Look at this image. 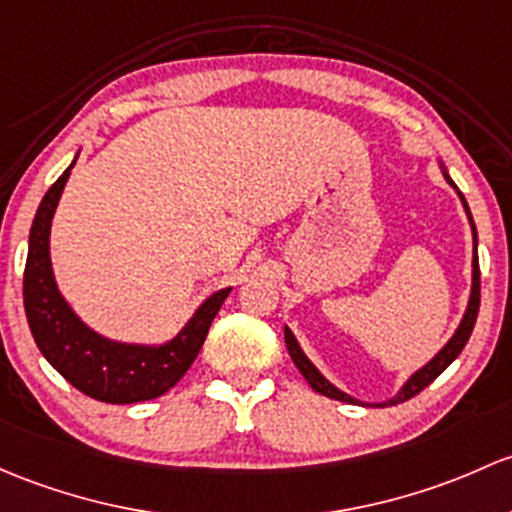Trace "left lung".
Returning <instances> with one entry per match:
<instances>
[{
	"instance_id": "1",
	"label": "left lung",
	"mask_w": 512,
	"mask_h": 512,
	"mask_svg": "<svg viewBox=\"0 0 512 512\" xmlns=\"http://www.w3.org/2000/svg\"><path fill=\"white\" fill-rule=\"evenodd\" d=\"M441 171H444V179L449 181V186L454 188L456 193H459L461 203H464V211H466V215H469L471 233H473L471 297H469V306H466V311H464V319H461V324H459V328H456V331H454V336H451L449 341H446V346L441 348V351H439L437 355H434V358L429 360L427 365H422V368H419L417 373H412L410 380H407V383L402 385L400 390H397V395L390 397V400H385V402H360V400H355V397L348 395V392L338 390V387L333 385V383H328L324 375L319 373V368H316V365L311 363L309 358H306V353L301 351V346H299L297 338H294V333L289 331L287 326H284V341H287V351H289V355H292L294 365H297L299 373L306 378V383L314 387V390L319 392V395L331 397V400L348 402V405H363V407H392V405H400V402H405V400H410V397L419 395V392H422L424 387H427L429 383H434V380H437L439 375L444 373V370L449 368V365L454 363L456 358H459V353L464 351V346H466V343H469L473 326H476L478 306H481V270H478V235H476V225H473V218H471V211H469V203H466L464 193H461L459 188H456L454 181H451V176L446 174L444 166H441Z\"/></svg>"
}]
</instances>
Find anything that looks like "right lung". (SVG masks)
<instances>
[{
  "instance_id": "1",
  "label": "right lung",
  "mask_w": 512,
  "mask_h": 512,
  "mask_svg": "<svg viewBox=\"0 0 512 512\" xmlns=\"http://www.w3.org/2000/svg\"><path fill=\"white\" fill-rule=\"evenodd\" d=\"M75 159L58 176L56 184L48 188L31 223L24 270V309L31 336L43 358L83 395L110 405L154 400L169 392L191 368L215 314L233 287L218 289L203 299L186 326L171 341L159 346L112 341L93 331L58 292L51 267V247H48L53 213L61 201Z\"/></svg>"
}]
</instances>
